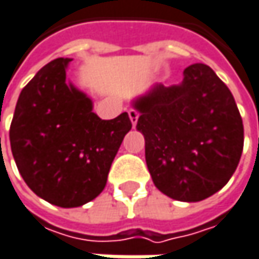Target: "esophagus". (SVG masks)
Masks as SVG:
<instances>
[{"label": "esophagus", "instance_id": "esophagus-1", "mask_svg": "<svg viewBox=\"0 0 259 259\" xmlns=\"http://www.w3.org/2000/svg\"><path fill=\"white\" fill-rule=\"evenodd\" d=\"M129 117L130 121H132V126L135 127L136 123H138V118H139V113H138L136 110H129Z\"/></svg>", "mask_w": 259, "mask_h": 259}]
</instances>
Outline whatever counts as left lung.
Returning a JSON list of instances; mask_svg holds the SVG:
<instances>
[{"label":"left lung","instance_id":"8db88e82","mask_svg":"<svg viewBox=\"0 0 259 259\" xmlns=\"http://www.w3.org/2000/svg\"><path fill=\"white\" fill-rule=\"evenodd\" d=\"M145 160L164 195L198 202L230 180L243 149V124L230 89L209 66L196 63L182 83L154 84L133 99Z\"/></svg>","mask_w":259,"mask_h":259}]
</instances>
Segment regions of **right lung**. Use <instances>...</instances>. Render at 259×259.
I'll return each mask as SVG.
<instances>
[{
  "label": "right lung",
  "instance_id": "add662e5",
  "mask_svg": "<svg viewBox=\"0 0 259 259\" xmlns=\"http://www.w3.org/2000/svg\"><path fill=\"white\" fill-rule=\"evenodd\" d=\"M70 58H55L26 84L10 126V144L26 185L61 208L84 205L107 185L115 154L132 129L127 113L113 120L66 80Z\"/></svg>",
  "mask_w": 259,
  "mask_h": 259
}]
</instances>
